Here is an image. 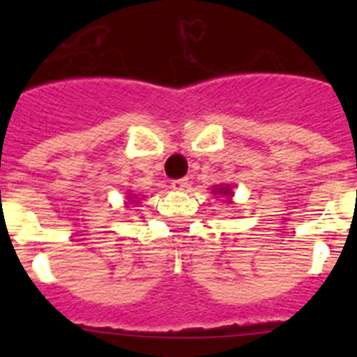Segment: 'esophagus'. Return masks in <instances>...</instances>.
Instances as JSON below:
<instances>
[{
  "label": "esophagus",
  "mask_w": 357,
  "mask_h": 357,
  "mask_svg": "<svg viewBox=\"0 0 357 357\" xmlns=\"http://www.w3.org/2000/svg\"><path fill=\"white\" fill-rule=\"evenodd\" d=\"M188 188V178H176V181H172V189L175 191H184Z\"/></svg>",
  "instance_id": "1"
}]
</instances>
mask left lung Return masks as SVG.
Masks as SVG:
<instances>
[{"label":"left lung","mask_w":357,"mask_h":357,"mask_svg":"<svg viewBox=\"0 0 357 357\" xmlns=\"http://www.w3.org/2000/svg\"><path fill=\"white\" fill-rule=\"evenodd\" d=\"M214 193H220V195H232V191H230V185H220V188H216V191Z\"/></svg>","instance_id":"left-lung-1"}]
</instances>
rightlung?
<instances>
[{
	"label": "right lung",
	"instance_id": "1",
	"mask_svg": "<svg viewBox=\"0 0 357 357\" xmlns=\"http://www.w3.org/2000/svg\"><path fill=\"white\" fill-rule=\"evenodd\" d=\"M128 200H130L132 204H137V195H134V197H128Z\"/></svg>",
	"mask_w": 357,
	"mask_h": 357
}]
</instances>
